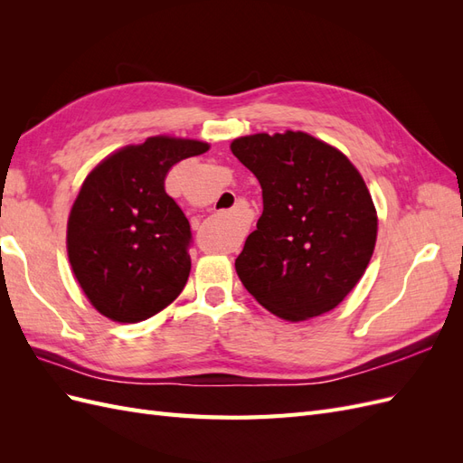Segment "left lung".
Masks as SVG:
<instances>
[{"label":"left lung","instance_id":"8db88e82","mask_svg":"<svg viewBox=\"0 0 463 463\" xmlns=\"http://www.w3.org/2000/svg\"><path fill=\"white\" fill-rule=\"evenodd\" d=\"M233 156L262 187V216L235 259L264 309L301 322L338 307L365 274L378 216L344 152L303 131L233 138Z\"/></svg>","mask_w":463,"mask_h":463}]
</instances>
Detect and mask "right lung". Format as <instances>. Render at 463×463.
<instances>
[{
	"label": "right lung",
	"mask_w": 463,
	"mask_h": 463,
	"mask_svg": "<svg viewBox=\"0 0 463 463\" xmlns=\"http://www.w3.org/2000/svg\"><path fill=\"white\" fill-rule=\"evenodd\" d=\"M208 148L197 138L148 137L111 152L82 181L67 220V257L106 318L146 320L185 288L191 226L164 179L174 164Z\"/></svg>",
	"instance_id": "obj_1"
}]
</instances>
